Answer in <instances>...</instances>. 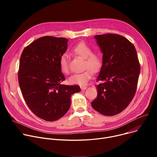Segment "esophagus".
Listing matches in <instances>:
<instances>
[{
	"instance_id": "34e87169",
	"label": "esophagus",
	"mask_w": 157,
	"mask_h": 157,
	"mask_svg": "<svg viewBox=\"0 0 157 157\" xmlns=\"http://www.w3.org/2000/svg\"><path fill=\"white\" fill-rule=\"evenodd\" d=\"M81 89H82V90H85V89H87V87L86 86H81Z\"/></svg>"
}]
</instances>
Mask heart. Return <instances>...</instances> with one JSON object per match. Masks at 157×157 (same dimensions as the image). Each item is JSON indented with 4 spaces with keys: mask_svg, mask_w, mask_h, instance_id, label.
<instances>
[{
    "mask_svg": "<svg viewBox=\"0 0 157 157\" xmlns=\"http://www.w3.org/2000/svg\"><path fill=\"white\" fill-rule=\"evenodd\" d=\"M71 52L76 56L81 57L84 59L82 68L84 71L76 73L71 76L69 81L73 84L84 85L90 79L93 73H98L101 68L102 59L101 57L95 53H93L92 48L83 42H81L71 48ZM59 65L61 71L66 75L70 72L69 61L66 55H63L59 58Z\"/></svg>",
    "mask_w": 157,
    "mask_h": 157,
    "instance_id": "1",
    "label": "heart"
}]
</instances>
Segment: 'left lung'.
<instances>
[{
	"instance_id": "left-lung-1",
	"label": "left lung",
	"mask_w": 157,
	"mask_h": 157,
	"mask_svg": "<svg viewBox=\"0 0 157 157\" xmlns=\"http://www.w3.org/2000/svg\"><path fill=\"white\" fill-rule=\"evenodd\" d=\"M102 56L96 79L97 98L91 102L102 115L121 113L136 94L140 66L136 49L124 36L116 33L95 35Z\"/></svg>"
}]
</instances>
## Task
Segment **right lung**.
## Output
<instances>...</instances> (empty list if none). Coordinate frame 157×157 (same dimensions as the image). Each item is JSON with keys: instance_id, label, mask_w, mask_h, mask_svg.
I'll return each mask as SVG.
<instances>
[{"instance_id": "1", "label": "right lung", "mask_w": 157, "mask_h": 157, "mask_svg": "<svg viewBox=\"0 0 157 157\" xmlns=\"http://www.w3.org/2000/svg\"><path fill=\"white\" fill-rule=\"evenodd\" d=\"M68 40L52 36L38 38L22 52L18 79L24 100L40 119L53 122L68 112L71 96L80 91L78 85L61 84L65 80L59 65Z\"/></svg>"}]
</instances>
